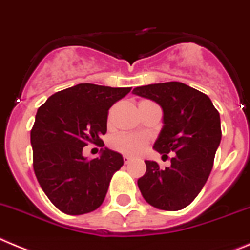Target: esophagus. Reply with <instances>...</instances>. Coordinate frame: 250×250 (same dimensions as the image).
I'll return each instance as SVG.
<instances>
[{"mask_svg":"<svg viewBox=\"0 0 250 250\" xmlns=\"http://www.w3.org/2000/svg\"><path fill=\"white\" fill-rule=\"evenodd\" d=\"M123 161H125V164H128L130 161H132V157H129V156H127V154H125V156H123Z\"/></svg>","mask_w":250,"mask_h":250,"instance_id":"34e87169","label":"esophagus"}]
</instances>
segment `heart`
<instances>
[{"mask_svg": "<svg viewBox=\"0 0 250 250\" xmlns=\"http://www.w3.org/2000/svg\"><path fill=\"white\" fill-rule=\"evenodd\" d=\"M147 146L148 138L139 133H121L111 139V147L127 156H138Z\"/></svg>", "mask_w": 250, "mask_h": 250, "instance_id": "1", "label": "heart"}]
</instances>
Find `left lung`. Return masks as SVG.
Instances as JSON below:
<instances>
[{
  "label": "left lung",
  "mask_w": 250,
  "mask_h": 250,
  "mask_svg": "<svg viewBox=\"0 0 250 250\" xmlns=\"http://www.w3.org/2000/svg\"><path fill=\"white\" fill-rule=\"evenodd\" d=\"M133 93L163 109V128L153 148L166 157L175 153L164 169L157 162L146 161V174L137 182L139 190L146 202L158 209L186 208L213 168L222 139L219 113L207 94L181 82L136 87Z\"/></svg>",
  "instance_id": "8db88e82"
}]
</instances>
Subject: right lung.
Wrapping results in <instances>:
<instances>
[{"instance_id": "right-lung-1", "label": "right lung", "mask_w": 250, "mask_h": 250, "mask_svg": "<svg viewBox=\"0 0 250 250\" xmlns=\"http://www.w3.org/2000/svg\"><path fill=\"white\" fill-rule=\"evenodd\" d=\"M130 89L80 83L52 94L38 108L31 130L33 169L43 192L61 212L86 214L104 201L123 157L103 148L101 136L107 132L109 108ZM89 143L103 147L98 159L83 157V147Z\"/></svg>"}]
</instances>
